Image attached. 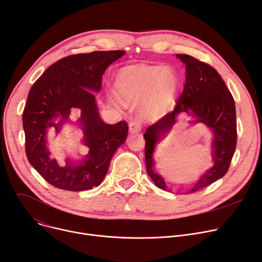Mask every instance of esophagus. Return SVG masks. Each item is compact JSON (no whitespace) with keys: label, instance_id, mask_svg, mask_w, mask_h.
I'll return each instance as SVG.
<instances>
[{"label":"esophagus","instance_id":"obj_1","mask_svg":"<svg viewBox=\"0 0 262 262\" xmlns=\"http://www.w3.org/2000/svg\"><path fill=\"white\" fill-rule=\"evenodd\" d=\"M141 130V124L139 123V121H130L129 123V132L133 133H139Z\"/></svg>","mask_w":262,"mask_h":262}]
</instances>
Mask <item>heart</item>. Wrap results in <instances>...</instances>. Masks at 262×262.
Returning <instances> with one entry per match:
<instances>
[{
    "instance_id": "b5f03b06",
    "label": "heart",
    "mask_w": 262,
    "mask_h": 262,
    "mask_svg": "<svg viewBox=\"0 0 262 262\" xmlns=\"http://www.w3.org/2000/svg\"><path fill=\"white\" fill-rule=\"evenodd\" d=\"M178 89V78L170 68L140 64L125 68L116 80L117 98L125 104L142 101L141 112L153 116L166 110Z\"/></svg>"
}]
</instances>
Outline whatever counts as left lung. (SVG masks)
Masks as SVG:
<instances>
[{
  "instance_id": "obj_1",
  "label": "left lung",
  "mask_w": 262,
  "mask_h": 262,
  "mask_svg": "<svg viewBox=\"0 0 262 262\" xmlns=\"http://www.w3.org/2000/svg\"><path fill=\"white\" fill-rule=\"evenodd\" d=\"M176 56L186 64V84L173 112L152 124L143 135L146 172L158 188L170 191L163 178L154 171V149L161 137L172 128L178 115L194 117L196 119L192 123H204L213 133L211 148L214 163L189 190L191 193L209 186L227 173L237 145L236 106L215 69L190 55L177 54Z\"/></svg>"
}]
</instances>
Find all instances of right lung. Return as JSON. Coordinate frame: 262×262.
Wrapping results in <instances>:
<instances>
[{
    "instance_id": "add662e5",
    "label": "right lung",
    "mask_w": 262,
    "mask_h": 262,
    "mask_svg": "<svg viewBox=\"0 0 262 262\" xmlns=\"http://www.w3.org/2000/svg\"><path fill=\"white\" fill-rule=\"evenodd\" d=\"M124 54L118 50L70 55L49 67L34 82L22 117L25 153L33 168L50 185L68 191L98 187L117 148L125 142L127 123H104L93 93L101 90L102 77L108 66ZM72 107H78L81 112L79 121L90 153L78 165L67 160L66 166H60L49 156L46 132L50 127L58 132ZM56 118L61 119L57 123L54 122Z\"/></svg>"
}]
</instances>
